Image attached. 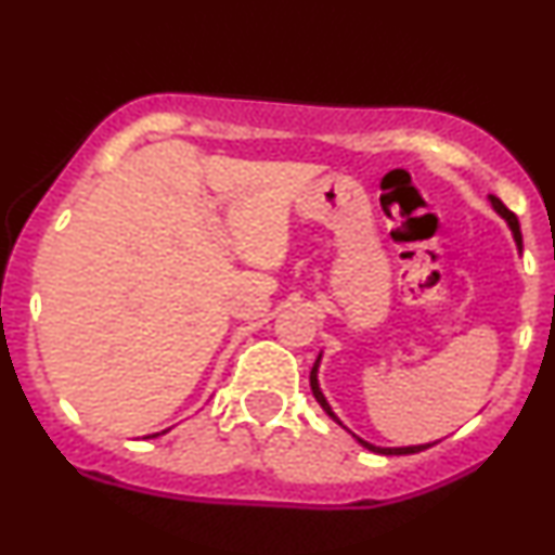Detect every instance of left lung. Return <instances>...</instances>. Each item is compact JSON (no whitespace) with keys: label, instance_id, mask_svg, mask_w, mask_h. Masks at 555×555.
Instances as JSON below:
<instances>
[{"label":"left lung","instance_id":"obj_1","mask_svg":"<svg viewBox=\"0 0 555 555\" xmlns=\"http://www.w3.org/2000/svg\"><path fill=\"white\" fill-rule=\"evenodd\" d=\"M490 206L495 208V214L501 216L503 221H506L508 224V229H512V234H514V242H517V247L521 250V232H519V219L517 216H514L512 211H508L506 206H503V203L499 201V197L495 195H490ZM318 365H321V354H318V360H315V365H313V371H310V388H313V397H315V401L318 404L323 406V412H326V415L334 420V423H339L341 425V420L334 415V410H331V404L326 401V397H323V391H321V386H318ZM344 428V425H341ZM354 436V433H352ZM358 438V441L365 446V449H371V451H375V454H386V456H391V454H417V451H425V449H430L433 443H420V446H399V449H384V446H373V443H367V441H362L360 436H354Z\"/></svg>","mask_w":555,"mask_h":555}]
</instances>
